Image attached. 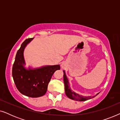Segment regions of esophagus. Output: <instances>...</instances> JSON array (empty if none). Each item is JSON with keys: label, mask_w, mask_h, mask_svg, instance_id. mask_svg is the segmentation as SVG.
I'll return each mask as SVG.
<instances>
[{"label": "esophagus", "mask_w": 120, "mask_h": 120, "mask_svg": "<svg viewBox=\"0 0 120 120\" xmlns=\"http://www.w3.org/2000/svg\"><path fill=\"white\" fill-rule=\"evenodd\" d=\"M62 68H64V65L63 64H62Z\"/></svg>", "instance_id": "1"}]
</instances>
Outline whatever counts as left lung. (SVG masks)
I'll return each instance as SVG.
<instances>
[{"label": "left lung", "mask_w": 120, "mask_h": 120, "mask_svg": "<svg viewBox=\"0 0 120 120\" xmlns=\"http://www.w3.org/2000/svg\"><path fill=\"white\" fill-rule=\"evenodd\" d=\"M64 71V76H63V79H64V86H65V94L67 95V96L68 97V98H69L70 99L75 100V101H87V100L90 99L91 98H94L96 97L95 96H90V97H83L82 96H80L79 94H77V93H75L74 92L72 91L71 90H70V88L69 87V82L68 79H67L66 75H65V71Z\"/></svg>", "instance_id": "1"}]
</instances>
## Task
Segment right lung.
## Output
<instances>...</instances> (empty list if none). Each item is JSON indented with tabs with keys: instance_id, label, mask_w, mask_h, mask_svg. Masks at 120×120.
Returning a JSON list of instances; mask_svg holds the SVG:
<instances>
[{
	"instance_id": "obj_1",
	"label": "right lung",
	"mask_w": 120,
	"mask_h": 120,
	"mask_svg": "<svg viewBox=\"0 0 120 120\" xmlns=\"http://www.w3.org/2000/svg\"><path fill=\"white\" fill-rule=\"evenodd\" d=\"M33 38L24 40L17 51L12 67V74L14 82L19 92L29 97L36 98L46 93L47 86L56 70L60 69V65H49L35 69H26L23 51L28 43Z\"/></svg>"
}]
</instances>
